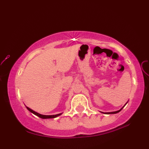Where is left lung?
Here are the masks:
<instances>
[{"label":"left lung","instance_id":"obj_1","mask_svg":"<svg viewBox=\"0 0 149 149\" xmlns=\"http://www.w3.org/2000/svg\"><path fill=\"white\" fill-rule=\"evenodd\" d=\"M127 103H126V104H127ZM123 108H121V109L119 110V111H115V112H110V113H106V114H116V113H119V112L121 111V110H122V109H123Z\"/></svg>","mask_w":149,"mask_h":149}]
</instances>
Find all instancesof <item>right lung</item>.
<instances>
[{"mask_svg": "<svg viewBox=\"0 0 149 149\" xmlns=\"http://www.w3.org/2000/svg\"><path fill=\"white\" fill-rule=\"evenodd\" d=\"M26 109H27L30 112H31L32 113H33L34 115L38 116V117L41 118V119H54V118H56L57 117H58V116H60V115H62V113H60V114H57V115H41V114L36 113V112L34 111L33 110L30 109V108H28L27 107H26Z\"/></svg>", "mask_w": 149, "mask_h": 149, "instance_id": "add662e5", "label": "right lung"}]
</instances>
